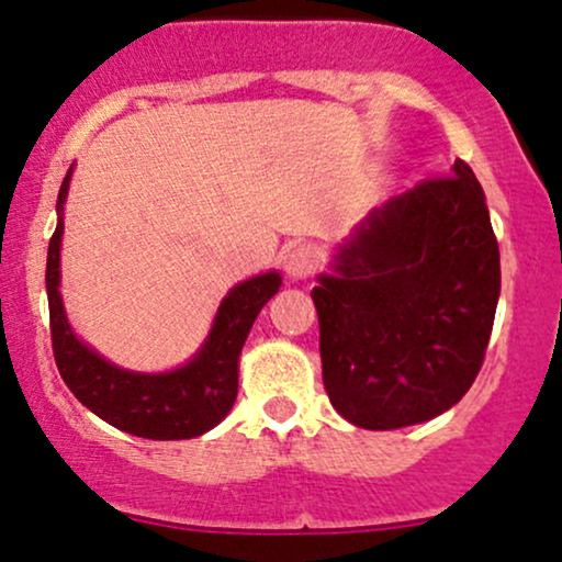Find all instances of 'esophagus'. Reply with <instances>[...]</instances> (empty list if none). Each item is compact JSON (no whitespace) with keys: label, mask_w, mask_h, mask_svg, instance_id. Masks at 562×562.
<instances>
[{"label":"esophagus","mask_w":562,"mask_h":562,"mask_svg":"<svg viewBox=\"0 0 562 562\" xmlns=\"http://www.w3.org/2000/svg\"><path fill=\"white\" fill-rule=\"evenodd\" d=\"M319 269V250L312 245H299V248L288 250L285 256V272L290 280H306Z\"/></svg>","instance_id":"1"}]
</instances>
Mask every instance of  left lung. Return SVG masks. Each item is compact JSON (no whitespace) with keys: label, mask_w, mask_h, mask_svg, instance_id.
Listing matches in <instances>:
<instances>
[{"label":"left lung","mask_w":562,"mask_h":562,"mask_svg":"<svg viewBox=\"0 0 562 562\" xmlns=\"http://www.w3.org/2000/svg\"><path fill=\"white\" fill-rule=\"evenodd\" d=\"M312 290L322 380L348 423L393 430L465 396L492 338L499 245L465 160L375 209Z\"/></svg>","instance_id":"8db88e82"}]
</instances>
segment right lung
<instances>
[{"label": "right lung", "instance_id": "obj_1", "mask_svg": "<svg viewBox=\"0 0 562 562\" xmlns=\"http://www.w3.org/2000/svg\"><path fill=\"white\" fill-rule=\"evenodd\" d=\"M68 169L57 195V227L47 250V299L55 364L79 402L113 428L153 441L203 436L227 417L237 398V359L256 317L280 290L282 277L267 272L240 282L224 295L214 327L200 351L171 372L121 370L102 359L70 330L60 299L63 203L70 182Z\"/></svg>", "mask_w": 562, "mask_h": 562}]
</instances>
